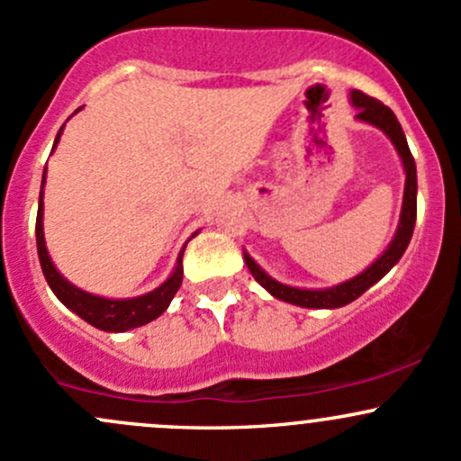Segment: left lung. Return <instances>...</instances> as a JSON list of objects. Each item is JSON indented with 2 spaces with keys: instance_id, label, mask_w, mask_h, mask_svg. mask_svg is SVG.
<instances>
[{
  "instance_id": "left-lung-1",
  "label": "left lung",
  "mask_w": 461,
  "mask_h": 461,
  "mask_svg": "<svg viewBox=\"0 0 461 461\" xmlns=\"http://www.w3.org/2000/svg\"><path fill=\"white\" fill-rule=\"evenodd\" d=\"M351 101L353 105L357 108V119L366 121V123L375 125L380 128L386 137L393 141V145L400 152L402 163H404V172H406V185H404V203H402V216H400V225H397L395 239L391 240L389 249L371 265L369 269L362 271L360 276L356 278L347 280V283L336 285L331 289H295V287H287V285L278 283V280L269 278L249 256L245 254V263L249 267L251 276L263 285L267 292L274 295V298L285 300V303L298 304V307H307V309H336V307H345V304L353 303L356 298H360L371 285H375L382 276H386L397 260L402 258V254L406 251V247L411 243V236H413V227H415V216H418V172H415V161L413 154H411L409 143H406L404 132H402L400 121L395 119L393 110L386 108L382 101L373 99V96L365 95L360 90L351 92Z\"/></svg>"
}]
</instances>
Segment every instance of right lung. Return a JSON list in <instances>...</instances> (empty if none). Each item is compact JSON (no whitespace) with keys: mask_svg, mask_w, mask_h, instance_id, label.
Returning a JSON list of instances; mask_svg holds the SVG:
<instances>
[{"mask_svg":"<svg viewBox=\"0 0 461 461\" xmlns=\"http://www.w3.org/2000/svg\"><path fill=\"white\" fill-rule=\"evenodd\" d=\"M61 132L64 128L59 130L57 134L55 145L59 143ZM52 145V149H55ZM43 181H46V169H43ZM43 183H41V192H39V210H37V254H39V263H41V271L46 276L48 285L55 292L57 298L66 304L70 312H75L77 316L84 318L86 322H90L92 327L101 329V331H128V329L134 327H143V324L152 322L154 318L161 316L163 312L169 307L172 303L174 294L178 292L183 283V251L176 260V267H174L172 276L154 292L139 295V298H130V300H108L101 298V295H92L88 292H81V289L72 287L70 283L55 269L52 265L50 256H48L46 249V240H43Z\"/></svg>","mask_w":461,"mask_h":461,"instance_id":"1","label":"right lung"}]
</instances>
